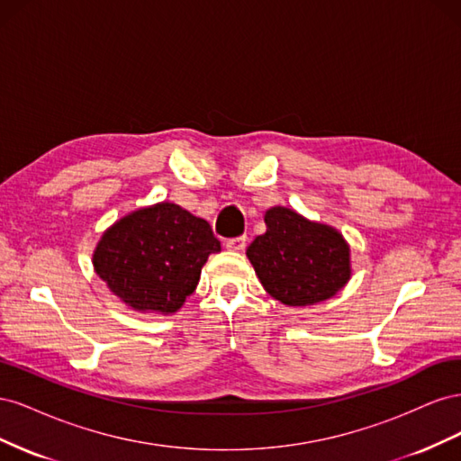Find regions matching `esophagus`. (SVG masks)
I'll return each mask as SVG.
<instances>
[{
	"mask_svg": "<svg viewBox=\"0 0 461 461\" xmlns=\"http://www.w3.org/2000/svg\"><path fill=\"white\" fill-rule=\"evenodd\" d=\"M227 249H230V252H242L244 246H246V236H239V239H230L225 242Z\"/></svg>",
	"mask_w": 461,
	"mask_h": 461,
	"instance_id": "1",
	"label": "esophagus"
}]
</instances>
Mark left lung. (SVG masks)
<instances>
[{
    "label": "left lung",
    "mask_w": 461,
    "mask_h": 461,
    "mask_svg": "<svg viewBox=\"0 0 461 461\" xmlns=\"http://www.w3.org/2000/svg\"><path fill=\"white\" fill-rule=\"evenodd\" d=\"M263 221L267 230L246 256L269 296L305 308L337 296L350 281V244L342 232L285 205L267 209Z\"/></svg>",
    "instance_id": "left-lung-1"
}]
</instances>
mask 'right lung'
I'll return each instance as SVG.
<instances>
[{"instance_id":"right-lung-1","label":"right lung","mask_w":461,"mask_h":461,"mask_svg":"<svg viewBox=\"0 0 461 461\" xmlns=\"http://www.w3.org/2000/svg\"><path fill=\"white\" fill-rule=\"evenodd\" d=\"M221 252L209 222L173 202L138 207L104 230L92 265L138 313L173 315L198 286L207 258Z\"/></svg>"}]
</instances>
